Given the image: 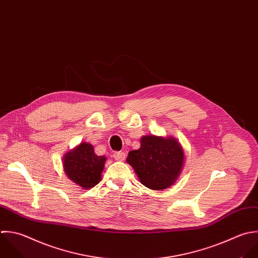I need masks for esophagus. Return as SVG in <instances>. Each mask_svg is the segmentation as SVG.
<instances>
[{
	"label": "esophagus",
	"instance_id": "esophagus-1",
	"mask_svg": "<svg viewBox=\"0 0 258 258\" xmlns=\"http://www.w3.org/2000/svg\"><path fill=\"white\" fill-rule=\"evenodd\" d=\"M126 157V154L124 152H115L113 154V158L116 160V161H123Z\"/></svg>",
	"mask_w": 258,
	"mask_h": 258
}]
</instances>
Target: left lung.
<instances>
[{"mask_svg":"<svg viewBox=\"0 0 258 258\" xmlns=\"http://www.w3.org/2000/svg\"><path fill=\"white\" fill-rule=\"evenodd\" d=\"M184 159L183 148L176 139L151 135L141 139V148L131 151L126 162L144 186L152 190H165L177 181Z\"/></svg>","mask_w":258,"mask_h":258,"instance_id":"8db88e82","label":"left lung"}]
</instances>
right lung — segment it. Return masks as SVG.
I'll return each mask as SVG.
<instances>
[{
	"mask_svg": "<svg viewBox=\"0 0 258 258\" xmlns=\"http://www.w3.org/2000/svg\"><path fill=\"white\" fill-rule=\"evenodd\" d=\"M106 158L97 156L92 145L81 143L65 154L63 168L66 176L83 189H90L101 179Z\"/></svg>",
	"mask_w": 258,
	"mask_h": 258,
	"instance_id": "1",
	"label": "right lung"
}]
</instances>
